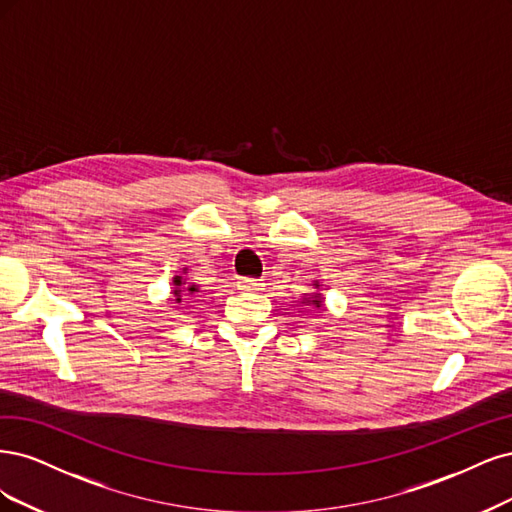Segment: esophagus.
<instances>
[{"mask_svg": "<svg viewBox=\"0 0 512 512\" xmlns=\"http://www.w3.org/2000/svg\"><path fill=\"white\" fill-rule=\"evenodd\" d=\"M261 280H257V278H240L238 280V287L242 289V291H249V293H255V291H259L261 289Z\"/></svg>", "mask_w": 512, "mask_h": 512, "instance_id": "esophagus-1", "label": "esophagus"}]
</instances>
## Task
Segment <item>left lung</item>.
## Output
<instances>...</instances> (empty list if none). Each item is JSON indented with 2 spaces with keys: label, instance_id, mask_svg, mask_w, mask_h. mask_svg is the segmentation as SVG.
<instances>
[{
  "label": "left lung",
  "instance_id": "8db88e82",
  "mask_svg": "<svg viewBox=\"0 0 512 512\" xmlns=\"http://www.w3.org/2000/svg\"><path fill=\"white\" fill-rule=\"evenodd\" d=\"M310 304H315L317 308H321V300H319V295H315V298H312V300H308Z\"/></svg>",
  "mask_w": 512,
  "mask_h": 512
}]
</instances>
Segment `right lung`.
Masks as SVG:
<instances>
[{
	"instance_id": "1",
	"label": "right lung",
	"mask_w": 512,
	"mask_h": 512,
	"mask_svg": "<svg viewBox=\"0 0 512 512\" xmlns=\"http://www.w3.org/2000/svg\"><path fill=\"white\" fill-rule=\"evenodd\" d=\"M174 285H176V289H174V295H176V302H180V300H183V295H180V291H183V289H178V287H180V285H183V278H180V276H176V278H174ZM187 291H191V293H193V291H195V287H189Z\"/></svg>"
}]
</instances>
